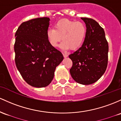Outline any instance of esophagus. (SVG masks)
<instances>
[{"instance_id":"1","label":"esophagus","mask_w":121,"mask_h":121,"mask_svg":"<svg viewBox=\"0 0 121 121\" xmlns=\"http://www.w3.org/2000/svg\"><path fill=\"white\" fill-rule=\"evenodd\" d=\"M63 56L65 58L67 57H68V54L66 53H63Z\"/></svg>"}]
</instances>
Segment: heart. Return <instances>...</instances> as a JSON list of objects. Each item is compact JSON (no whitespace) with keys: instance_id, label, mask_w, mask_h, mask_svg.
Instances as JSON below:
<instances>
[{"instance_id":"1","label":"heart","mask_w":121,"mask_h":121,"mask_svg":"<svg viewBox=\"0 0 121 121\" xmlns=\"http://www.w3.org/2000/svg\"><path fill=\"white\" fill-rule=\"evenodd\" d=\"M46 35L53 47L56 48L63 40L60 46L62 49L67 50L71 48L75 50L83 44L86 35V28L82 22L63 19L58 21L54 28L48 29Z\"/></svg>"}]
</instances>
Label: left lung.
<instances>
[{
  "instance_id": "1",
  "label": "left lung",
  "mask_w": 121,
  "mask_h": 121,
  "mask_svg": "<svg viewBox=\"0 0 121 121\" xmlns=\"http://www.w3.org/2000/svg\"><path fill=\"white\" fill-rule=\"evenodd\" d=\"M86 24V35L79 49L69 55L72 61L70 73L75 82L83 85L96 82L105 72L108 45L104 30L96 21L81 18Z\"/></svg>"
}]
</instances>
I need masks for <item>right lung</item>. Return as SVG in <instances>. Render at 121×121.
I'll use <instances>...</instances> for the list:
<instances>
[{"label":"right lung","instance_id":"add662e5","mask_svg":"<svg viewBox=\"0 0 121 121\" xmlns=\"http://www.w3.org/2000/svg\"><path fill=\"white\" fill-rule=\"evenodd\" d=\"M49 21L47 17L29 20L20 25L15 35L16 66L26 83L37 88L51 83L56 68L64 59L48 39Z\"/></svg>","mask_w":121,"mask_h":121}]
</instances>
